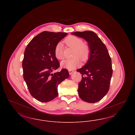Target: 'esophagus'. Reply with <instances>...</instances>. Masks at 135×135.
I'll use <instances>...</instances> for the list:
<instances>
[{"instance_id": "34e87169", "label": "esophagus", "mask_w": 135, "mask_h": 135, "mask_svg": "<svg viewBox=\"0 0 135 135\" xmlns=\"http://www.w3.org/2000/svg\"><path fill=\"white\" fill-rule=\"evenodd\" d=\"M68 71H69V74H70V75H71V74L74 72V71L73 70H68Z\"/></svg>"}]
</instances>
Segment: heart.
I'll return each instance as SVG.
<instances>
[{"label": "heart", "mask_w": 135, "mask_h": 135, "mask_svg": "<svg viewBox=\"0 0 135 135\" xmlns=\"http://www.w3.org/2000/svg\"><path fill=\"white\" fill-rule=\"evenodd\" d=\"M65 43L68 46L74 49L73 57L71 59H66L63 61L61 65L63 68L68 70H73L81 65L79 58L82 61H86L90 56V49L87 44L84 43L83 40L77 36L70 35L65 39ZM55 56L58 60L64 59L63 45L59 42L55 48Z\"/></svg>", "instance_id": "b5f03b06"}]
</instances>
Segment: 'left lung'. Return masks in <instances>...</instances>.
I'll return each instance as SVG.
<instances>
[{
    "mask_svg": "<svg viewBox=\"0 0 135 135\" xmlns=\"http://www.w3.org/2000/svg\"><path fill=\"white\" fill-rule=\"evenodd\" d=\"M71 34L86 40L90 49L88 62L77 70L83 76L78 84V95L86 102L96 103L109 90L112 75L111 59L106 46L95 32L85 31Z\"/></svg>",
    "mask_w": 135,
    "mask_h": 135,
    "instance_id": "left-lung-1",
    "label": "left lung"
}]
</instances>
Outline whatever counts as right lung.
Masks as SVG:
<instances>
[{"label":"right lung","mask_w":135,"mask_h":135,"mask_svg":"<svg viewBox=\"0 0 135 135\" xmlns=\"http://www.w3.org/2000/svg\"><path fill=\"white\" fill-rule=\"evenodd\" d=\"M67 35L44 31L26 47L22 62L23 77L30 94L39 102H47L57 97L58 85L69 76L66 69L52 73L60 66L55 56V46Z\"/></svg>","instance_id":"obj_1"}]
</instances>
